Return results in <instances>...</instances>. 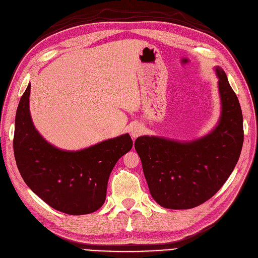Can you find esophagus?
<instances>
[{"label": "esophagus", "mask_w": 258, "mask_h": 258, "mask_svg": "<svg viewBox=\"0 0 258 258\" xmlns=\"http://www.w3.org/2000/svg\"><path fill=\"white\" fill-rule=\"evenodd\" d=\"M142 133H144V126H142L139 123L134 124V125H133L131 128V136L133 138H137L138 136H140L142 134Z\"/></svg>", "instance_id": "obj_1"}]
</instances>
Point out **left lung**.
<instances>
[{
    "label": "left lung",
    "mask_w": 258,
    "mask_h": 258,
    "mask_svg": "<svg viewBox=\"0 0 258 258\" xmlns=\"http://www.w3.org/2000/svg\"><path fill=\"white\" fill-rule=\"evenodd\" d=\"M221 113L216 127L191 141L141 136L135 149L156 203L189 209L215 196L239 159L243 144L242 112L225 72L216 67Z\"/></svg>",
    "instance_id": "8db88e82"
}]
</instances>
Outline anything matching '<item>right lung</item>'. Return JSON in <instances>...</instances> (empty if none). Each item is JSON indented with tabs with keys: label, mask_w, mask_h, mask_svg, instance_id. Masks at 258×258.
Listing matches in <instances>:
<instances>
[{
	"label": "right lung",
	"mask_w": 258,
	"mask_h": 258,
	"mask_svg": "<svg viewBox=\"0 0 258 258\" xmlns=\"http://www.w3.org/2000/svg\"><path fill=\"white\" fill-rule=\"evenodd\" d=\"M30 93L28 84L18 105L14 136L16 163L25 184L56 211L74 216L98 211L114 165L133 147L131 136L123 134L79 151L56 148L34 126Z\"/></svg>",
	"instance_id": "1"
}]
</instances>
